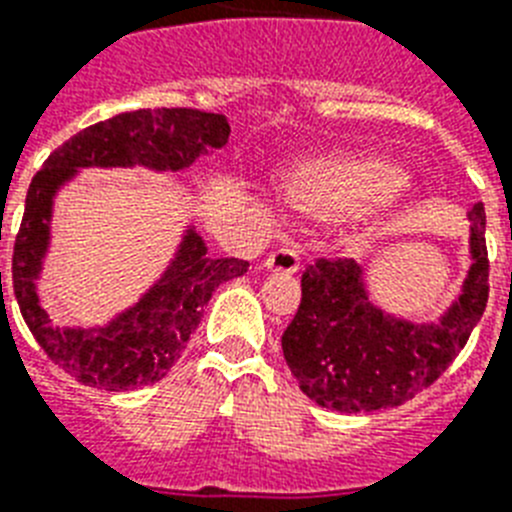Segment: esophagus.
<instances>
[{"instance_id": "1", "label": "esophagus", "mask_w": 512, "mask_h": 512, "mask_svg": "<svg viewBox=\"0 0 512 512\" xmlns=\"http://www.w3.org/2000/svg\"><path fill=\"white\" fill-rule=\"evenodd\" d=\"M263 265L270 273H286V276H291V273L299 270V255H296L294 249L281 247L276 249V252H270V255L265 257Z\"/></svg>"}]
</instances>
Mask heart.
I'll list each match as a JSON object with an SVG mask.
<instances>
[{
  "mask_svg": "<svg viewBox=\"0 0 512 512\" xmlns=\"http://www.w3.org/2000/svg\"><path fill=\"white\" fill-rule=\"evenodd\" d=\"M403 174L393 163L359 153H328L304 158L286 179V197L307 216L354 221L380 218L403 197Z\"/></svg>",
  "mask_w": 512,
  "mask_h": 512,
  "instance_id": "1",
  "label": "heart"
}]
</instances>
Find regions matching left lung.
I'll return each instance as SVG.
<instances>
[{
    "instance_id": "obj_1",
    "label": "left lung",
    "mask_w": 512,
    "mask_h": 512,
    "mask_svg": "<svg viewBox=\"0 0 512 512\" xmlns=\"http://www.w3.org/2000/svg\"><path fill=\"white\" fill-rule=\"evenodd\" d=\"M484 205L468 210L471 268L437 320L411 322L377 307L362 265L317 260L302 276V304L281 338L291 375L322 409L359 414L401 406L437 380L466 346L489 296Z\"/></svg>"
}]
</instances>
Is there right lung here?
Segmentation results:
<instances>
[{"label": "right lung", "instance_id": "1", "mask_svg": "<svg viewBox=\"0 0 512 512\" xmlns=\"http://www.w3.org/2000/svg\"><path fill=\"white\" fill-rule=\"evenodd\" d=\"M223 114L197 109L124 111L77 132L33 176L12 255V286L25 325L54 364L77 382L103 390H132L169 375L200 325L205 304L223 281L247 273V260L210 257L205 239L187 226L174 257L132 307L106 325H51L38 281L51 247L54 200L83 169L184 171L229 140ZM2 289V273H0Z\"/></svg>", "mask_w": 512, "mask_h": 512}]
</instances>
